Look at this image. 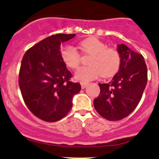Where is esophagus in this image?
Instances as JSON below:
<instances>
[{"instance_id":"esophagus-1","label":"esophagus","mask_w":159,"mask_h":159,"mask_svg":"<svg viewBox=\"0 0 159 159\" xmlns=\"http://www.w3.org/2000/svg\"><path fill=\"white\" fill-rule=\"evenodd\" d=\"M80 84H81V88L82 89H84L85 87H87V82H84V81H81V82H80Z\"/></svg>"}]
</instances>
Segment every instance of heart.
<instances>
[{
  "label": "heart",
  "instance_id": "obj_1",
  "mask_svg": "<svg viewBox=\"0 0 159 159\" xmlns=\"http://www.w3.org/2000/svg\"><path fill=\"white\" fill-rule=\"evenodd\" d=\"M80 48L84 54L91 57L88 61L90 66L81 67L76 71L75 78L78 80L89 81L101 75L110 78L119 71L121 55L116 48H107L105 43L96 37L83 40ZM61 57L69 68L77 69L81 63V54L72 45H66L62 49Z\"/></svg>",
  "mask_w": 159,
  "mask_h": 159
}]
</instances>
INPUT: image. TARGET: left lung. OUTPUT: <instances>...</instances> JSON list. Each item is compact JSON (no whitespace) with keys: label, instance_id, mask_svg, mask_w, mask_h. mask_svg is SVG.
I'll list each match as a JSON object with an SVG mask.
<instances>
[{"label":"left lung","instance_id":"left-lung-1","mask_svg":"<svg viewBox=\"0 0 159 159\" xmlns=\"http://www.w3.org/2000/svg\"><path fill=\"white\" fill-rule=\"evenodd\" d=\"M121 55L120 70L108 84H98L100 93L94 107L102 117L116 121L132 112L142 98L147 82V67L142 54L125 45H117Z\"/></svg>","mask_w":159,"mask_h":159}]
</instances>
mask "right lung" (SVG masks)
Masks as SVG:
<instances>
[{
    "label": "right lung",
    "instance_id": "1",
    "mask_svg": "<svg viewBox=\"0 0 159 159\" xmlns=\"http://www.w3.org/2000/svg\"><path fill=\"white\" fill-rule=\"evenodd\" d=\"M75 34H58L36 43L25 52L19 75L21 96L39 119L57 122L72 106V98L81 87L70 81L72 75L61 57V45Z\"/></svg>",
    "mask_w": 159,
    "mask_h": 159
}]
</instances>
